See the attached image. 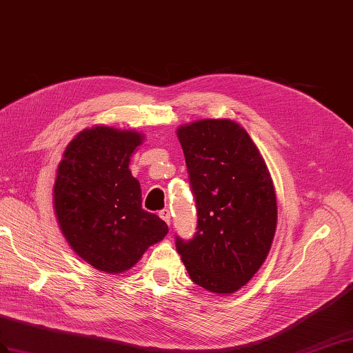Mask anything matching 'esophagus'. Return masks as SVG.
<instances>
[{
  "instance_id": "obj_1",
  "label": "esophagus",
  "mask_w": 353,
  "mask_h": 353,
  "mask_svg": "<svg viewBox=\"0 0 353 353\" xmlns=\"http://www.w3.org/2000/svg\"><path fill=\"white\" fill-rule=\"evenodd\" d=\"M159 218H161L162 221H165V222L170 225V222H171V214H170V210H168V209H162V210L159 212Z\"/></svg>"
}]
</instances>
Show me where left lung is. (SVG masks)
<instances>
[{
    "mask_svg": "<svg viewBox=\"0 0 353 353\" xmlns=\"http://www.w3.org/2000/svg\"><path fill=\"white\" fill-rule=\"evenodd\" d=\"M177 137L196 204V232L176 236L189 277L216 294L236 292L265 261L277 223L268 168L239 123L205 119L180 126Z\"/></svg>",
    "mask_w": 353,
    "mask_h": 353,
    "instance_id": "8db88e82",
    "label": "left lung"
}]
</instances>
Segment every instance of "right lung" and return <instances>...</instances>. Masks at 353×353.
<instances>
[{
  "label": "right lung",
  "mask_w": 353,
  "mask_h": 353,
  "mask_svg": "<svg viewBox=\"0 0 353 353\" xmlns=\"http://www.w3.org/2000/svg\"><path fill=\"white\" fill-rule=\"evenodd\" d=\"M141 134L110 126L85 130L68 144L58 167L53 203L62 234L76 254L104 273H122L168 232L141 207L130 157Z\"/></svg>",
  "instance_id": "obj_1"
}]
</instances>
